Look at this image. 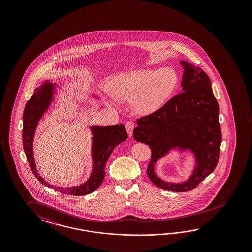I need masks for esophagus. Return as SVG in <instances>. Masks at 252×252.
<instances>
[{
	"instance_id": "obj_1",
	"label": "esophagus",
	"mask_w": 252,
	"mask_h": 252,
	"mask_svg": "<svg viewBox=\"0 0 252 252\" xmlns=\"http://www.w3.org/2000/svg\"><path fill=\"white\" fill-rule=\"evenodd\" d=\"M125 126H126V132L128 133L129 137H132L133 130L135 128V124L132 122V121H127V122L126 123Z\"/></svg>"
}]
</instances>
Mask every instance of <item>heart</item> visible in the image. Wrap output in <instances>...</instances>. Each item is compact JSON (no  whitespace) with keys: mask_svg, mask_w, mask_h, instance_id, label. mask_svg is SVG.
Returning a JSON list of instances; mask_svg holds the SVG:
<instances>
[{"mask_svg":"<svg viewBox=\"0 0 252 252\" xmlns=\"http://www.w3.org/2000/svg\"><path fill=\"white\" fill-rule=\"evenodd\" d=\"M177 86V75L172 68L137 69L123 72L110 82L112 95L109 102L116 99L132 100L133 109L141 115H149L162 106Z\"/></svg>","mask_w":252,"mask_h":252,"instance_id":"1","label":"heart"}]
</instances>
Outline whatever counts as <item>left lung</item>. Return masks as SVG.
I'll return each mask as SVG.
<instances>
[{"instance_id": "left-lung-1", "label": "left lung", "mask_w": 252, "mask_h": 252, "mask_svg": "<svg viewBox=\"0 0 252 252\" xmlns=\"http://www.w3.org/2000/svg\"><path fill=\"white\" fill-rule=\"evenodd\" d=\"M183 65L182 91L159 110L137 119L134 138L150 146L152 159L147 175L162 189L186 192L194 189L216 167L221 142L219 105L206 73L189 63ZM190 149L196 158V168L184 184H167L154 172L155 162L172 148Z\"/></svg>"}]
</instances>
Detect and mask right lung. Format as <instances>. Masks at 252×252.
<instances>
[{
    "label": "right lung",
    "instance_id": "obj_1",
    "mask_svg": "<svg viewBox=\"0 0 252 252\" xmlns=\"http://www.w3.org/2000/svg\"><path fill=\"white\" fill-rule=\"evenodd\" d=\"M54 85L46 81L44 84L35 89L30 100L27 102L23 114V148L31 171L38 181L48 188H54L65 195L83 196L96 190L102 183L105 173L107 160L116 146L127 138V133L123 124L108 126H92V176L86 183L72 188H57L44 181L39 176L33 157V138L38 121L45 113L53 100Z\"/></svg>",
    "mask_w": 252,
    "mask_h": 252
}]
</instances>
